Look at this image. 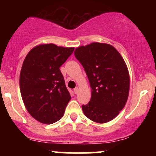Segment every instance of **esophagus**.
Returning a JSON list of instances; mask_svg holds the SVG:
<instances>
[{
  "label": "esophagus",
  "mask_w": 156,
  "mask_h": 156,
  "mask_svg": "<svg viewBox=\"0 0 156 156\" xmlns=\"http://www.w3.org/2000/svg\"><path fill=\"white\" fill-rule=\"evenodd\" d=\"M78 91H79V89H78V87H75V89H74V93H75V94H78Z\"/></svg>",
  "instance_id": "esophagus-1"
}]
</instances>
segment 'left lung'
Masks as SVG:
<instances>
[{"instance_id":"left-lung-1","label":"left lung","mask_w":156,"mask_h":156,"mask_svg":"<svg viewBox=\"0 0 156 156\" xmlns=\"http://www.w3.org/2000/svg\"><path fill=\"white\" fill-rule=\"evenodd\" d=\"M75 56L91 87L90 100L82 106L84 114L97 123L112 120L128 97L130 77L125 60L114 47L98 42L77 48Z\"/></svg>"}]
</instances>
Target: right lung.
I'll use <instances>...</instances> for the list:
<instances>
[{
  "label": "right lung",
  "mask_w": 156,
  "mask_h": 156,
  "mask_svg": "<svg viewBox=\"0 0 156 156\" xmlns=\"http://www.w3.org/2000/svg\"><path fill=\"white\" fill-rule=\"evenodd\" d=\"M74 49L41 44L31 49L25 58L20 76L22 98L29 114L41 123L59 121L70 101L59 68Z\"/></svg>",
  "instance_id": "right-lung-1"
}]
</instances>
